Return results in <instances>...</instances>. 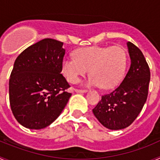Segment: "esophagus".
<instances>
[{
    "label": "esophagus",
    "mask_w": 160,
    "mask_h": 160,
    "mask_svg": "<svg viewBox=\"0 0 160 160\" xmlns=\"http://www.w3.org/2000/svg\"><path fill=\"white\" fill-rule=\"evenodd\" d=\"M88 90H78V89H76L75 92L76 93H87Z\"/></svg>",
    "instance_id": "obj_1"
}]
</instances>
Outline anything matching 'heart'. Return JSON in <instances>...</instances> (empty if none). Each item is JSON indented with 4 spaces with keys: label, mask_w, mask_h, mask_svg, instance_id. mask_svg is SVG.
<instances>
[{
    "label": "heart",
    "mask_w": 160,
    "mask_h": 160,
    "mask_svg": "<svg viewBox=\"0 0 160 160\" xmlns=\"http://www.w3.org/2000/svg\"><path fill=\"white\" fill-rule=\"evenodd\" d=\"M74 58H65L62 73L70 83L75 84L89 73L87 84L110 89L121 82L128 65V54L121 46H89L73 52Z\"/></svg>",
    "instance_id": "obj_1"
}]
</instances>
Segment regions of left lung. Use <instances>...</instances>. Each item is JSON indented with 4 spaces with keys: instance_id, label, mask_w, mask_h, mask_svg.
I'll return each mask as SVG.
<instances>
[{
    "instance_id": "8db88e82",
    "label": "left lung",
    "mask_w": 160,
    "mask_h": 160,
    "mask_svg": "<svg viewBox=\"0 0 160 160\" xmlns=\"http://www.w3.org/2000/svg\"><path fill=\"white\" fill-rule=\"evenodd\" d=\"M131 66L122 83L114 91L102 96L93 109L94 116L110 130L128 128L138 117L146 102L150 69L141 50L131 42L127 43Z\"/></svg>"
}]
</instances>
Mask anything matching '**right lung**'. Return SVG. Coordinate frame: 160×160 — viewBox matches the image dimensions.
<instances>
[{
	"label": "right lung",
	"mask_w": 160,
	"mask_h": 160,
	"mask_svg": "<svg viewBox=\"0 0 160 160\" xmlns=\"http://www.w3.org/2000/svg\"><path fill=\"white\" fill-rule=\"evenodd\" d=\"M63 42L46 38L17 58L8 84L9 102L18 122L29 129L49 126L64 110L70 85L61 73Z\"/></svg>",
	"instance_id": "right-lung-1"
}]
</instances>
